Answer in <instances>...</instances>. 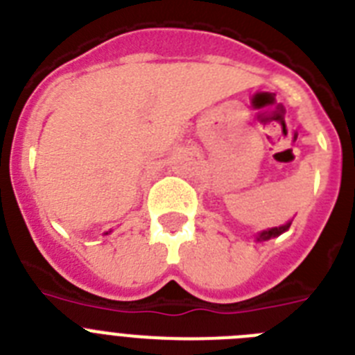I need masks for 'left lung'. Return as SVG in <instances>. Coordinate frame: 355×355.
I'll return each instance as SVG.
<instances>
[{"label":"left lung","mask_w":355,"mask_h":355,"mask_svg":"<svg viewBox=\"0 0 355 355\" xmlns=\"http://www.w3.org/2000/svg\"><path fill=\"white\" fill-rule=\"evenodd\" d=\"M291 225V222H288V224L284 225H279V227H272V229H266V231H261V233L256 236V240L258 241H265V240H270V238H275L279 236V234H283L284 231H288Z\"/></svg>","instance_id":"1"}]
</instances>
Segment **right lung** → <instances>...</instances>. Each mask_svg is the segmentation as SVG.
<instances>
[{
	"instance_id": "add662e5",
	"label": "right lung",
	"mask_w": 355,
	"mask_h": 355,
	"mask_svg": "<svg viewBox=\"0 0 355 355\" xmlns=\"http://www.w3.org/2000/svg\"><path fill=\"white\" fill-rule=\"evenodd\" d=\"M105 234H108V233H105Z\"/></svg>"
}]
</instances>
